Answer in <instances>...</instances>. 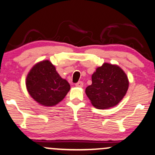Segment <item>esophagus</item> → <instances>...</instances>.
Listing matches in <instances>:
<instances>
[{
    "instance_id": "1",
    "label": "esophagus",
    "mask_w": 155,
    "mask_h": 155,
    "mask_svg": "<svg viewBox=\"0 0 155 155\" xmlns=\"http://www.w3.org/2000/svg\"><path fill=\"white\" fill-rule=\"evenodd\" d=\"M84 86V84L82 81H79V82H77L76 84V87H82Z\"/></svg>"
}]
</instances>
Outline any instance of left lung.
<instances>
[{
  "instance_id": "left-lung-1",
  "label": "left lung",
  "mask_w": 155,
  "mask_h": 155,
  "mask_svg": "<svg viewBox=\"0 0 155 155\" xmlns=\"http://www.w3.org/2000/svg\"><path fill=\"white\" fill-rule=\"evenodd\" d=\"M92 81L85 92L97 109H107L118 105L126 95L129 84L126 73L120 67L107 63L97 68Z\"/></svg>"
}]
</instances>
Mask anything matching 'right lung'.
Masks as SVG:
<instances>
[{"mask_svg": "<svg viewBox=\"0 0 155 155\" xmlns=\"http://www.w3.org/2000/svg\"><path fill=\"white\" fill-rule=\"evenodd\" d=\"M29 94L40 105L51 107L59 103L70 90V84L60 76L55 67L48 60L37 63L26 79Z\"/></svg>", "mask_w": 155, "mask_h": 155, "instance_id": "right-lung-1", "label": "right lung"}]
</instances>
